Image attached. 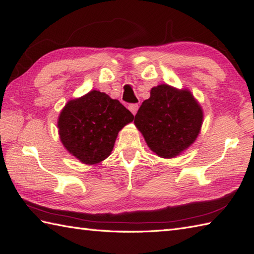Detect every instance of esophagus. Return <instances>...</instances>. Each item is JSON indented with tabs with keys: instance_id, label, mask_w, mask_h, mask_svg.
I'll return each mask as SVG.
<instances>
[{
	"instance_id": "esophagus-1",
	"label": "esophagus",
	"mask_w": 254,
	"mask_h": 254,
	"mask_svg": "<svg viewBox=\"0 0 254 254\" xmlns=\"http://www.w3.org/2000/svg\"><path fill=\"white\" fill-rule=\"evenodd\" d=\"M128 110H130L134 116L136 115V112H137V110H138V105H136V104H133V105H130L128 106Z\"/></svg>"
}]
</instances>
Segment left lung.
Listing matches in <instances>:
<instances>
[{"mask_svg": "<svg viewBox=\"0 0 254 254\" xmlns=\"http://www.w3.org/2000/svg\"><path fill=\"white\" fill-rule=\"evenodd\" d=\"M203 109L187 88L160 84L150 89L134 119L152 152L174 158L195 142L203 123Z\"/></svg>", "mask_w": 254, "mask_h": 254, "instance_id": "8db88e82", "label": "left lung"}]
</instances>
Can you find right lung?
Wrapping results in <instances>:
<instances>
[{
	"instance_id": "add662e5",
	"label": "right lung",
	"mask_w": 254,
	"mask_h": 254,
	"mask_svg": "<svg viewBox=\"0 0 254 254\" xmlns=\"http://www.w3.org/2000/svg\"><path fill=\"white\" fill-rule=\"evenodd\" d=\"M134 120L120 101L99 90L67 101L58 119L67 152L85 165H96L112 152L119 131Z\"/></svg>"
}]
</instances>
